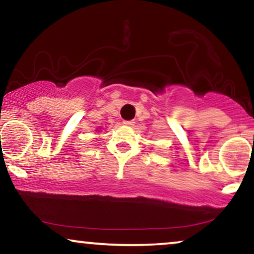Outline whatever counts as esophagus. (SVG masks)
<instances>
[{"label":"esophagus","mask_w":254,"mask_h":254,"mask_svg":"<svg viewBox=\"0 0 254 254\" xmlns=\"http://www.w3.org/2000/svg\"><path fill=\"white\" fill-rule=\"evenodd\" d=\"M134 124H135L134 121H124V125L127 127H133Z\"/></svg>","instance_id":"esophagus-1"}]
</instances>
